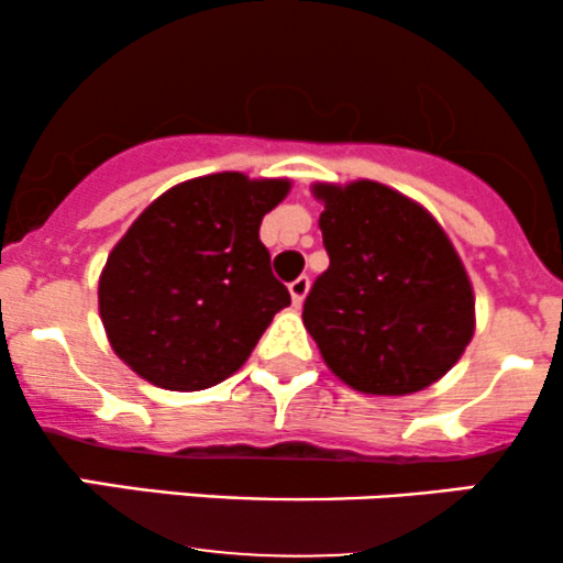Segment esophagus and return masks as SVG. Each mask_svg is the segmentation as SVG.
Segmentation results:
<instances>
[{"label":"esophagus","instance_id":"obj_1","mask_svg":"<svg viewBox=\"0 0 563 563\" xmlns=\"http://www.w3.org/2000/svg\"><path fill=\"white\" fill-rule=\"evenodd\" d=\"M288 290H290V301L296 303V307H301V301L307 299V294H309V277H296L294 283H290L288 286Z\"/></svg>","mask_w":563,"mask_h":563}]
</instances>
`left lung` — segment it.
<instances>
[{
	"label": "left lung",
	"instance_id": "1",
	"mask_svg": "<svg viewBox=\"0 0 563 563\" xmlns=\"http://www.w3.org/2000/svg\"><path fill=\"white\" fill-rule=\"evenodd\" d=\"M331 267L303 301V328L354 391L405 397L437 384L476 331L471 277L418 200L373 179L314 183Z\"/></svg>",
	"mask_w": 563,
	"mask_h": 563
}]
</instances>
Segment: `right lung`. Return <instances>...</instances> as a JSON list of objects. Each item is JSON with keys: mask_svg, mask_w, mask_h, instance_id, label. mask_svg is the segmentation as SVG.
<instances>
[{"mask_svg": "<svg viewBox=\"0 0 563 563\" xmlns=\"http://www.w3.org/2000/svg\"><path fill=\"white\" fill-rule=\"evenodd\" d=\"M286 177L217 172L185 179L124 232L97 286L111 349L158 389L200 391L241 371L288 307L260 241Z\"/></svg>", "mask_w": 563, "mask_h": 563, "instance_id": "obj_1", "label": "right lung"}]
</instances>
